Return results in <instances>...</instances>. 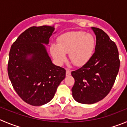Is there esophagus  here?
<instances>
[{
    "label": "esophagus",
    "instance_id": "1",
    "mask_svg": "<svg viewBox=\"0 0 127 127\" xmlns=\"http://www.w3.org/2000/svg\"><path fill=\"white\" fill-rule=\"evenodd\" d=\"M71 74V70L69 69H66V75L67 76H69Z\"/></svg>",
    "mask_w": 127,
    "mask_h": 127
}]
</instances>
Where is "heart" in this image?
<instances>
[{"label": "heart", "mask_w": 127, "mask_h": 127, "mask_svg": "<svg viewBox=\"0 0 127 127\" xmlns=\"http://www.w3.org/2000/svg\"><path fill=\"white\" fill-rule=\"evenodd\" d=\"M95 40L92 34L84 31L70 32L61 35L58 44H53L51 51L54 60L61 64L69 53L70 60L78 66H83L93 54Z\"/></svg>", "instance_id": "heart-1"}]
</instances>
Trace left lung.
Returning <instances> with one entry per match:
<instances>
[{"label":"left lung","instance_id":"8db88e82","mask_svg":"<svg viewBox=\"0 0 127 127\" xmlns=\"http://www.w3.org/2000/svg\"><path fill=\"white\" fill-rule=\"evenodd\" d=\"M92 29L96 35L95 53L87 63L71 72L74 85L73 98L78 103L93 104L103 99L110 92L120 67L117 45L99 28Z\"/></svg>","mask_w":127,"mask_h":127}]
</instances>
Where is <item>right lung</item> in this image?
<instances>
[{
    "mask_svg": "<svg viewBox=\"0 0 127 127\" xmlns=\"http://www.w3.org/2000/svg\"><path fill=\"white\" fill-rule=\"evenodd\" d=\"M54 30V26H33L23 32L10 47L9 79L22 100L32 106L49 102L66 76V70L52 63L45 46L49 44Z\"/></svg>",
    "mask_w": 127,
    "mask_h": 127,
    "instance_id": "1",
    "label": "right lung"
}]
</instances>
